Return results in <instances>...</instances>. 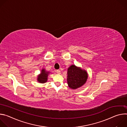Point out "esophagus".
Wrapping results in <instances>:
<instances>
[{
  "label": "esophagus",
  "instance_id": "34e87169",
  "mask_svg": "<svg viewBox=\"0 0 127 127\" xmlns=\"http://www.w3.org/2000/svg\"><path fill=\"white\" fill-rule=\"evenodd\" d=\"M56 72H57V73L58 74H60V73H61V71H60V70H57Z\"/></svg>",
  "mask_w": 127,
  "mask_h": 127
}]
</instances>
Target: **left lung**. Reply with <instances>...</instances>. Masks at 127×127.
<instances>
[{
	"label": "left lung",
	"mask_w": 127,
	"mask_h": 127,
	"mask_svg": "<svg viewBox=\"0 0 127 127\" xmlns=\"http://www.w3.org/2000/svg\"><path fill=\"white\" fill-rule=\"evenodd\" d=\"M88 77L87 72L75 65H72L68 69L67 82L72 89H76L86 82Z\"/></svg>",
	"instance_id": "obj_1"
}]
</instances>
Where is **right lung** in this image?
I'll return each instance as SVG.
<instances>
[{
	"label": "right lung",
	"instance_id": "right-lung-1",
	"mask_svg": "<svg viewBox=\"0 0 127 127\" xmlns=\"http://www.w3.org/2000/svg\"><path fill=\"white\" fill-rule=\"evenodd\" d=\"M49 73V72H47L45 69H42L40 75L38 77V81L42 83H44L47 82L48 75Z\"/></svg>",
	"mask_w": 127,
	"mask_h": 127
}]
</instances>
